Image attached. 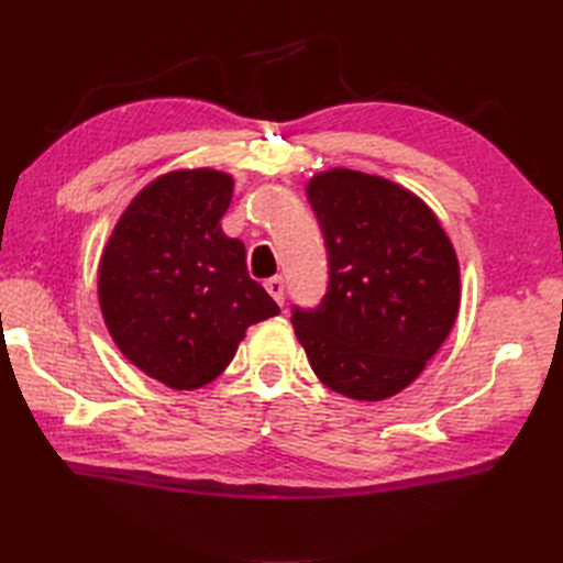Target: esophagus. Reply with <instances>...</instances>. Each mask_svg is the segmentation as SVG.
<instances>
[{
	"mask_svg": "<svg viewBox=\"0 0 563 563\" xmlns=\"http://www.w3.org/2000/svg\"><path fill=\"white\" fill-rule=\"evenodd\" d=\"M263 285H266V290L275 302H278V305L285 302V283H283L280 275H273V278H268Z\"/></svg>",
	"mask_w": 563,
	"mask_h": 563,
	"instance_id": "34e87169",
	"label": "esophagus"
}]
</instances>
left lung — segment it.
<instances>
[{
	"mask_svg": "<svg viewBox=\"0 0 563 563\" xmlns=\"http://www.w3.org/2000/svg\"><path fill=\"white\" fill-rule=\"evenodd\" d=\"M329 254L314 309L292 307L314 375L382 401L423 373L460 312V263L435 212L389 178L329 169L307 184Z\"/></svg>",
	"mask_w": 563,
	"mask_h": 563,
	"instance_id": "left-lung-1",
	"label": "left lung"
}]
</instances>
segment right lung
<instances>
[{"instance_id":"obj_1","label":"right lung","mask_w":563,"mask_h":563,"mask_svg":"<svg viewBox=\"0 0 563 563\" xmlns=\"http://www.w3.org/2000/svg\"><path fill=\"white\" fill-rule=\"evenodd\" d=\"M234 181L214 169L154 178L113 227L99 305L130 363L172 389H198L232 363L246 329L280 314L249 278L246 249L220 227Z\"/></svg>"}]
</instances>
